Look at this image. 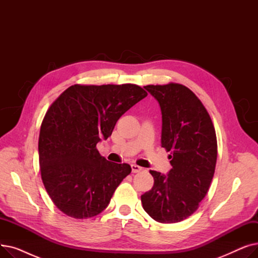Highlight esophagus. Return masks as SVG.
Wrapping results in <instances>:
<instances>
[{"label": "esophagus", "instance_id": "1", "mask_svg": "<svg viewBox=\"0 0 258 258\" xmlns=\"http://www.w3.org/2000/svg\"><path fill=\"white\" fill-rule=\"evenodd\" d=\"M131 167H132V171H133L134 173L140 172V171L142 170V167H140V166H138V165H136V164H132Z\"/></svg>", "mask_w": 258, "mask_h": 258}]
</instances>
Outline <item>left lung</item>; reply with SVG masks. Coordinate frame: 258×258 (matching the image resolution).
Wrapping results in <instances>:
<instances>
[{
  "label": "left lung",
  "mask_w": 258,
  "mask_h": 258,
  "mask_svg": "<svg viewBox=\"0 0 258 258\" xmlns=\"http://www.w3.org/2000/svg\"><path fill=\"white\" fill-rule=\"evenodd\" d=\"M162 114L161 145L171 155L167 174L151 170L154 186L141 196L143 209L163 224L190 216L212 181L218 142L211 118L195 93L179 84L146 86Z\"/></svg>",
  "instance_id": "obj_1"
}]
</instances>
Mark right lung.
Segmentation results:
<instances>
[{"instance_id":"obj_1","label":"right lung","mask_w":258,"mask_h":258,"mask_svg":"<svg viewBox=\"0 0 258 258\" xmlns=\"http://www.w3.org/2000/svg\"><path fill=\"white\" fill-rule=\"evenodd\" d=\"M146 96L142 88L132 84L74 85L51 104L40 125L39 166L49 197L64 214L89 219L110 204L132 168L107 161L96 145Z\"/></svg>"}]
</instances>
